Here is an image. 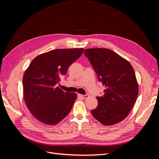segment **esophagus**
I'll return each instance as SVG.
<instances>
[{"instance_id": "obj_1", "label": "esophagus", "mask_w": 159, "mask_h": 159, "mask_svg": "<svg viewBox=\"0 0 159 159\" xmlns=\"http://www.w3.org/2000/svg\"><path fill=\"white\" fill-rule=\"evenodd\" d=\"M78 95L80 96V97L84 99H85V98H88L89 97V95L88 94H85V95H81V94H78Z\"/></svg>"}]
</instances>
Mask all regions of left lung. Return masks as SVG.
I'll list each match as a JSON object with an SVG mask.
<instances>
[{
    "mask_svg": "<svg viewBox=\"0 0 159 159\" xmlns=\"http://www.w3.org/2000/svg\"><path fill=\"white\" fill-rule=\"evenodd\" d=\"M84 55L92 65L98 81L105 86L104 94L97 97L98 105L91 111L104 125H112L125 119L136 102L139 86L131 64L107 48H89Z\"/></svg>",
    "mask_w": 159,
    "mask_h": 159,
    "instance_id": "8db88e82",
    "label": "left lung"
}]
</instances>
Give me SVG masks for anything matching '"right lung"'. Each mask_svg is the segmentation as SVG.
<instances>
[{
	"mask_svg": "<svg viewBox=\"0 0 159 159\" xmlns=\"http://www.w3.org/2000/svg\"><path fill=\"white\" fill-rule=\"evenodd\" d=\"M84 48L57 49L38 55L25 71L22 79L26 106L38 120L56 125L68 115L77 99L56 84L70 66L82 54Z\"/></svg>",
	"mask_w": 159,
	"mask_h": 159,
	"instance_id": "add662e5",
	"label": "right lung"
}]
</instances>
